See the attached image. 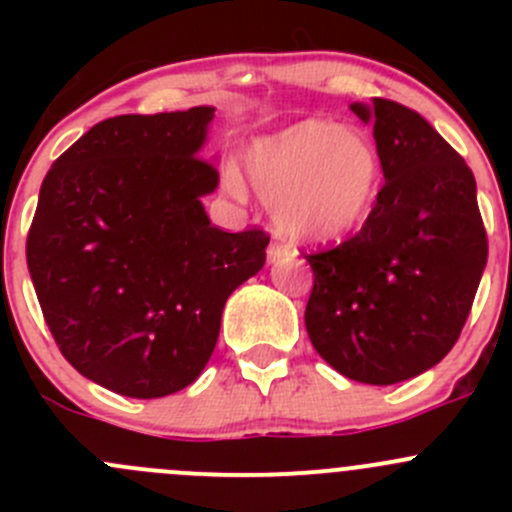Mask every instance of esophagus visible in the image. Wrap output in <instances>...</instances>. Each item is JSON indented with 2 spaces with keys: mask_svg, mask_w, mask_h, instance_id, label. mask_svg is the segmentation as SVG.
<instances>
[{
  "mask_svg": "<svg viewBox=\"0 0 512 512\" xmlns=\"http://www.w3.org/2000/svg\"><path fill=\"white\" fill-rule=\"evenodd\" d=\"M289 257H294V250L285 242H270V247H267V260L270 262H282V260H289Z\"/></svg>",
  "mask_w": 512,
  "mask_h": 512,
  "instance_id": "esophagus-1",
  "label": "esophagus"
}]
</instances>
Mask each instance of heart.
<instances>
[{
    "label": "heart",
    "instance_id": "b5f03b06",
    "mask_svg": "<svg viewBox=\"0 0 512 512\" xmlns=\"http://www.w3.org/2000/svg\"><path fill=\"white\" fill-rule=\"evenodd\" d=\"M247 173L277 225L304 242H332L356 230L381 183L379 153L364 133L314 118L252 143ZM225 180L242 190L237 170H227Z\"/></svg>",
    "mask_w": 512,
    "mask_h": 512
}]
</instances>
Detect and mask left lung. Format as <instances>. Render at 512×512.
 Instances as JSON below:
<instances>
[{"mask_svg":"<svg viewBox=\"0 0 512 512\" xmlns=\"http://www.w3.org/2000/svg\"><path fill=\"white\" fill-rule=\"evenodd\" d=\"M374 123L384 185L356 235L304 255L314 285L304 324L347 379H414L453 349L471 314L488 237L476 178L441 133L389 98L352 103Z\"/></svg>","mask_w":512,"mask_h":512,"instance_id":"8db88e82","label":"left lung"}]
</instances>
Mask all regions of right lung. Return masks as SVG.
<instances>
[{
	"label": "right lung",
	"mask_w": 512,
	"mask_h": 512,
	"mask_svg": "<svg viewBox=\"0 0 512 512\" xmlns=\"http://www.w3.org/2000/svg\"><path fill=\"white\" fill-rule=\"evenodd\" d=\"M215 108L96 123L46 173L27 265L49 332L86 379L160 399L200 376L232 292L265 265L260 227L210 225L200 158Z\"/></svg>",
	"instance_id": "add662e5"
}]
</instances>
